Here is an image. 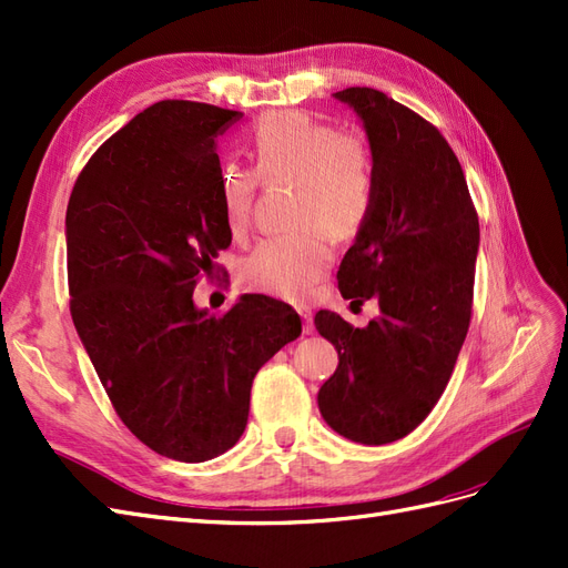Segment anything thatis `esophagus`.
<instances>
[{
    "label": "esophagus",
    "instance_id": "1",
    "mask_svg": "<svg viewBox=\"0 0 568 568\" xmlns=\"http://www.w3.org/2000/svg\"><path fill=\"white\" fill-rule=\"evenodd\" d=\"M298 315H301V320H303V334H313V329H315L313 315L307 313V311H298Z\"/></svg>",
    "mask_w": 568,
    "mask_h": 568
}]
</instances>
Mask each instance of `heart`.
Instances as JSON below:
<instances>
[{
  "instance_id": "heart-1",
  "label": "heart",
  "mask_w": 568,
  "mask_h": 568,
  "mask_svg": "<svg viewBox=\"0 0 568 568\" xmlns=\"http://www.w3.org/2000/svg\"><path fill=\"white\" fill-rule=\"evenodd\" d=\"M251 170L220 165L217 199L225 227L242 236L253 217L257 180L294 182L286 234L263 239L242 263V282L261 294L305 301L334 263V242L365 230L376 203V153L367 134L336 130L296 111L263 115L246 132Z\"/></svg>"
}]
</instances>
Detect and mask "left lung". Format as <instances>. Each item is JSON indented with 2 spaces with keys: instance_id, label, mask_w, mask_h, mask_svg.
<instances>
[{
  "instance_id": "8db88e82",
  "label": "left lung",
  "mask_w": 568,
  "mask_h": 568,
  "mask_svg": "<svg viewBox=\"0 0 568 568\" xmlns=\"http://www.w3.org/2000/svg\"><path fill=\"white\" fill-rule=\"evenodd\" d=\"M334 97L363 118L379 178L374 213L336 280L343 298L379 301L382 315L363 329L315 315L338 351L317 403L336 434L384 445L415 432L450 382L471 322L478 215L436 125L372 88Z\"/></svg>"
}]
</instances>
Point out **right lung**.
I'll use <instances>...</instances> for the list:
<instances>
[{"instance_id": "1", "label": "right lung", "mask_w": 568, "mask_h": 568, "mask_svg": "<svg viewBox=\"0 0 568 568\" xmlns=\"http://www.w3.org/2000/svg\"><path fill=\"white\" fill-rule=\"evenodd\" d=\"M244 113L165 99L82 168L68 199L71 317L115 415L146 448L205 462L242 438L257 369L298 338L270 296L227 313L192 296L232 244L217 199V134Z\"/></svg>"}]
</instances>
